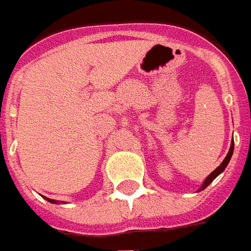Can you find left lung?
I'll use <instances>...</instances> for the list:
<instances>
[{"instance_id": "1", "label": "left lung", "mask_w": 251, "mask_h": 251, "mask_svg": "<svg viewBox=\"0 0 251 251\" xmlns=\"http://www.w3.org/2000/svg\"><path fill=\"white\" fill-rule=\"evenodd\" d=\"M232 152H234V142H231V147H230V151H228V153H227L226 158H225V160L222 161L221 165H219V167H218V168H216L215 171H214V172H212V174H211L210 176H208V177H207V179L204 180V183H203V185L200 187L199 191L207 188V187L210 185V183H212V181H214V179H215L216 176H218V175H219V174H222V172L225 171V168H226V167H227V164H228V161H230V158H231Z\"/></svg>"}]
</instances>
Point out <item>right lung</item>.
Masks as SVG:
<instances>
[{
  "label": "right lung",
  "instance_id": "right-lung-1",
  "mask_svg": "<svg viewBox=\"0 0 251 251\" xmlns=\"http://www.w3.org/2000/svg\"><path fill=\"white\" fill-rule=\"evenodd\" d=\"M47 200H48V201H51V203H57L56 200H53V199H48V198H47Z\"/></svg>",
  "mask_w": 251,
  "mask_h": 251
}]
</instances>
